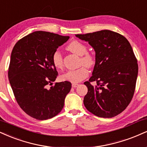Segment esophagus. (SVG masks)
<instances>
[{"label":"esophagus","mask_w":147,"mask_h":147,"mask_svg":"<svg viewBox=\"0 0 147 147\" xmlns=\"http://www.w3.org/2000/svg\"><path fill=\"white\" fill-rule=\"evenodd\" d=\"M78 86H79V84H72V88H76V87H77Z\"/></svg>","instance_id":"34e87169"}]
</instances>
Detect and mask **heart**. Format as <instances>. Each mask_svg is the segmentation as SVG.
I'll list each match as a JSON object with an SVG mask.
<instances>
[{"label": "heart", "instance_id": "1", "mask_svg": "<svg viewBox=\"0 0 147 147\" xmlns=\"http://www.w3.org/2000/svg\"><path fill=\"white\" fill-rule=\"evenodd\" d=\"M67 50L72 53L81 56L80 64H84L88 68H91L95 65L96 59L95 57L88 52V48L85 44L74 40L70 42L66 47ZM52 61L54 66L57 69H62L63 67V61L62 56L59 51H55L52 56ZM85 66H81L76 70H68L61 76V79L63 81H68L72 83H78L86 79L88 75V71Z\"/></svg>", "mask_w": 147, "mask_h": 147}]
</instances>
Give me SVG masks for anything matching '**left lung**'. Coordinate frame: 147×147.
Returning <instances> with one entry per match:
<instances>
[{
	"label": "left lung",
	"mask_w": 147,
	"mask_h": 147,
	"mask_svg": "<svg viewBox=\"0 0 147 147\" xmlns=\"http://www.w3.org/2000/svg\"><path fill=\"white\" fill-rule=\"evenodd\" d=\"M88 42L96 53L92 76L84 84L88 93L86 108L102 118H112L126 109L133 98L137 80V59L128 40L109 30L77 34ZM96 81L92 86L91 82Z\"/></svg>",
	"instance_id": "8db88e82"
}]
</instances>
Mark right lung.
<instances>
[{"label":"right lung","mask_w":147,"mask_h":147,"mask_svg":"<svg viewBox=\"0 0 147 147\" xmlns=\"http://www.w3.org/2000/svg\"><path fill=\"white\" fill-rule=\"evenodd\" d=\"M68 39L69 36L35 31L18 40L12 50L9 81L18 104L35 119H49L59 114L71 89V83L67 81L49 88L58 75L53 54Z\"/></svg>","instance_id":"obj_1"}]
</instances>
